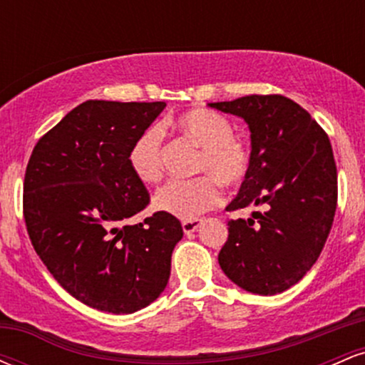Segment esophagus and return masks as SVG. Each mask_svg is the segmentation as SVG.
Instances as JSON below:
<instances>
[{"mask_svg": "<svg viewBox=\"0 0 365 365\" xmlns=\"http://www.w3.org/2000/svg\"><path fill=\"white\" fill-rule=\"evenodd\" d=\"M199 226H200V220H185L182 223L183 232H185L187 235H188V233H194L195 230L199 228Z\"/></svg>", "mask_w": 365, "mask_h": 365, "instance_id": "34e87169", "label": "esophagus"}]
</instances>
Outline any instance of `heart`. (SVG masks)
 I'll use <instances>...</instances> for the list:
<instances>
[{
  "mask_svg": "<svg viewBox=\"0 0 365 365\" xmlns=\"http://www.w3.org/2000/svg\"><path fill=\"white\" fill-rule=\"evenodd\" d=\"M173 128L183 139L199 145L194 180H173L154 197V207L180 220H194L221 202V185L237 187L249 177L252 150L244 139L233 133L232 121L209 108H194L180 113ZM128 165L144 183H158L165 175L163 132L149 127L133 140Z\"/></svg>",
  "mask_w": 365,
  "mask_h": 365,
  "instance_id": "heart-1",
  "label": "heart"
}]
</instances>
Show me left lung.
Wrapping results in <instances>:
<instances>
[{"mask_svg":"<svg viewBox=\"0 0 365 365\" xmlns=\"http://www.w3.org/2000/svg\"><path fill=\"white\" fill-rule=\"evenodd\" d=\"M211 108L242 116L250 128L252 165L226 211L262 206L228 221L217 261L247 292L276 295L299 283L326 244L338 200L328 133L292 99L252 94Z\"/></svg>","mask_w":365,"mask_h":365,"instance_id":"obj_1","label":"left lung"}]
</instances>
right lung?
<instances>
[{
  "mask_svg": "<svg viewBox=\"0 0 365 365\" xmlns=\"http://www.w3.org/2000/svg\"><path fill=\"white\" fill-rule=\"evenodd\" d=\"M166 103L86 101L37 140L24 180L29 238L53 278L89 307L132 314L161 295L183 230L149 206L128 165L133 140Z\"/></svg>",
  "mask_w": 365,
  "mask_h": 365,
  "instance_id": "add662e5",
  "label": "right lung"
}]
</instances>
